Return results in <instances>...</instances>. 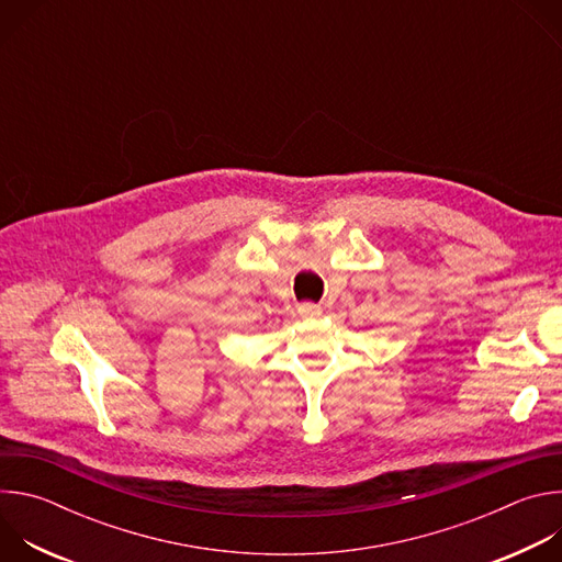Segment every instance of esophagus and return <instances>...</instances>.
I'll return each mask as SVG.
<instances>
[{
  "mask_svg": "<svg viewBox=\"0 0 562 562\" xmlns=\"http://www.w3.org/2000/svg\"><path fill=\"white\" fill-rule=\"evenodd\" d=\"M297 313H300L302 317H306V319H313V317L323 315V308H319V306L313 304V302H304V304L297 306Z\"/></svg>",
  "mask_w": 562,
  "mask_h": 562,
  "instance_id": "34e87169",
  "label": "esophagus"
}]
</instances>
